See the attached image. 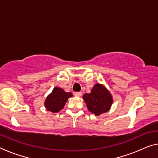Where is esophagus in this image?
I'll list each match as a JSON object with an SVG mask.
<instances>
[{
	"label": "esophagus",
	"instance_id": "34e87169",
	"mask_svg": "<svg viewBox=\"0 0 158 158\" xmlns=\"http://www.w3.org/2000/svg\"><path fill=\"white\" fill-rule=\"evenodd\" d=\"M81 95H82V93L81 92H74V96H78V97H80V96H81Z\"/></svg>",
	"mask_w": 158,
	"mask_h": 158
}]
</instances>
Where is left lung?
Masks as SVG:
<instances>
[{
  "mask_svg": "<svg viewBox=\"0 0 158 158\" xmlns=\"http://www.w3.org/2000/svg\"><path fill=\"white\" fill-rule=\"evenodd\" d=\"M83 99L88 110L96 116L109 111L114 102L110 91L103 84L99 83L93 86L91 93L84 94Z\"/></svg>",
  "mask_w": 158,
  "mask_h": 158,
  "instance_id": "obj_1",
  "label": "left lung"
}]
</instances>
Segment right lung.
I'll return each instance as SVG.
<instances>
[{
	"label": "right lung",
	"instance_id": "1",
	"mask_svg": "<svg viewBox=\"0 0 158 158\" xmlns=\"http://www.w3.org/2000/svg\"><path fill=\"white\" fill-rule=\"evenodd\" d=\"M72 96L71 92H66L62 88L55 87L52 93L47 96L44 101V107L48 111L57 113L64 108L68 98Z\"/></svg>",
	"mask_w": 158,
	"mask_h": 158
}]
</instances>
